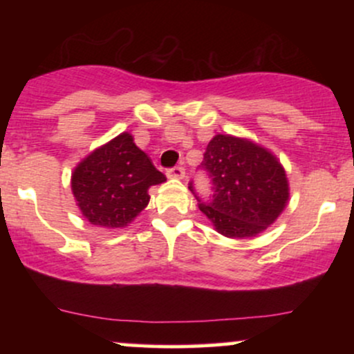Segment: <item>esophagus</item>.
I'll return each instance as SVG.
<instances>
[{
	"instance_id": "1",
	"label": "esophagus",
	"mask_w": 354,
	"mask_h": 354,
	"mask_svg": "<svg viewBox=\"0 0 354 354\" xmlns=\"http://www.w3.org/2000/svg\"><path fill=\"white\" fill-rule=\"evenodd\" d=\"M169 178H176V180H183L185 178V168L183 166H174V168H169L168 171H166Z\"/></svg>"
}]
</instances>
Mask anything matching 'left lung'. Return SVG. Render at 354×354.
Segmentation results:
<instances>
[{
  "instance_id": "left-lung-1",
  "label": "left lung",
  "mask_w": 354,
  "mask_h": 354,
  "mask_svg": "<svg viewBox=\"0 0 354 354\" xmlns=\"http://www.w3.org/2000/svg\"><path fill=\"white\" fill-rule=\"evenodd\" d=\"M200 168L209 178L208 200L189 189L218 233L250 238L266 230L286 206L290 191L279 161L261 146L241 138L216 135L206 146Z\"/></svg>"
}]
</instances>
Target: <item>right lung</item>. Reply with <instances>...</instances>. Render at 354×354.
I'll return each mask as SVG.
<instances>
[{
  "label": "right lung",
  "mask_w": 354,
  "mask_h": 354,
  "mask_svg": "<svg viewBox=\"0 0 354 354\" xmlns=\"http://www.w3.org/2000/svg\"><path fill=\"white\" fill-rule=\"evenodd\" d=\"M166 181L133 141L121 133L76 166L71 188L83 216L91 225L123 228L146 208L149 186Z\"/></svg>",
  "instance_id": "1"
}]
</instances>
